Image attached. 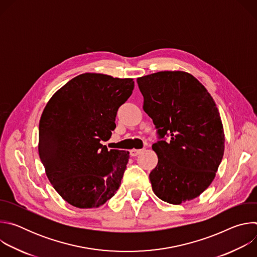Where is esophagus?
<instances>
[{"mask_svg": "<svg viewBox=\"0 0 257 257\" xmlns=\"http://www.w3.org/2000/svg\"><path fill=\"white\" fill-rule=\"evenodd\" d=\"M140 153H141V150H131V151H130V156H131V157H136V156H138Z\"/></svg>", "mask_w": 257, "mask_h": 257, "instance_id": "obj_1", "label": "esophagus"}]
</instances>
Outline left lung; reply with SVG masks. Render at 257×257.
<instances>
[{
    "label": "left lung",
    "instance_id": "left-lung-1",
    "mask_svg": "<svg viewBox=\"0 0 257 257\" xmlns=\"http://www.w3.org/2000/svg\"><path fill=\"white\" fill-rule=\"evenodd\" d=\"M143 109L162 140L153 144L158 165L150 180L155 194L171 204L199 196L213 181L225 151L216 104L206 88L184 71L137 78ZM165 135L170 136L166 142Z\"/></svg>",
    "mask_w": 257,
    "mask_h": 257
}]
</instances>
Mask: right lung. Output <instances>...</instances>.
Wrapping results in <instances>:
<instances>
[{
    "mask_svg": "<svg viewBox=\"0 0 257 257\" xmlns=\"http://www.w3.org/2000/svg\"><path fill=\"white\" fill-rule=\"evenodd\" d=\"M132 78L80 74L48 101L40 120L39 154L51 184L69 204L92 208L119 189L129 152L108 151L117 111L132 94Z\"/></svg>",
    "mask_w": 257,
    "mask_h": 257,
    "instance_id": "right-lung-1",
    "label": "right lung"
}]
</instances>
